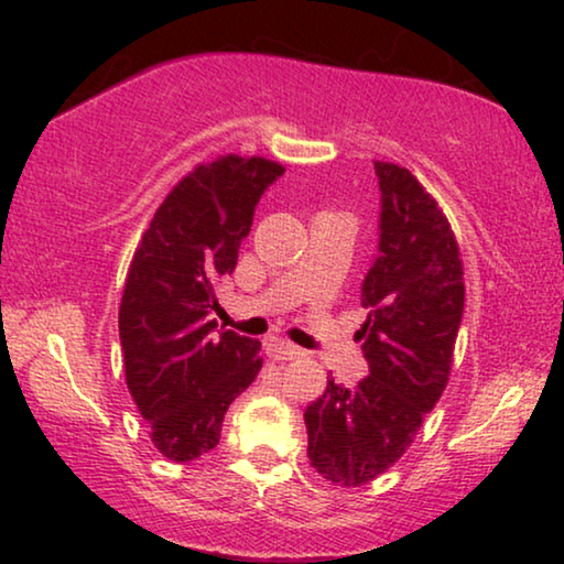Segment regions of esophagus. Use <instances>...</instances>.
<instances>
[{
    "instance_id": "obj_1",
    "label": "esophagus",
    "mask_w": 564,
    "mask_h": 564,
    "mask_svg": "<svg viewBox=\"0 0 564 564\" xmlns=\"http://www.w3.org/2000/svg\"><path fill=\"white\" fill-rule=\"evenodd\" d=\"M265 352H269V358L273 360H293L303 356V350L299 346H293V343L281 340V338H271L265 343Z\"/></svg>"
}]
</instances>
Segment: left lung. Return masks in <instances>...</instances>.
Returning a JSON list of instances; mask_svg holds the SVG:
<instances>
[{
	"label": "left lung",
	"mask_w": 564,
	"mask_h": 564,
	"mask_svg": "<svg viewBox=\"0 0 564 564\" xmlns=\"http://www.w3.org/2000/svg\"><path fill=\"white\" fill-rule=\"evenodd\" d=\"M378 253L360 283L368 318L358 330L368 376L356 388L328 380L305 408L311 465L358 488L413 443L451 376L463 321V261L451 224L408 169L376 161Z\"/></svg>",
	"instance_id": "8db88e82"
}]
</instances>
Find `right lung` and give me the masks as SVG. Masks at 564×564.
<instances>
[{
    "mask_svg": "<svg viewBox=\"0 0 564 564\" xmlns=\"http://www.w3.org/2000/svg\"><path fill=\"white\" fill-rule=\"evenodd\" d=\"M283 166L221 156L181 178L133 253L119 308L127 386L169 460L214 451L228 405L263 366L261 343L212 321L216 283Z\"/></svg>",
    "mask_w": 564,
    "mask_h": 564,
    "instance_id": "add662e5",
    "label": "right lung"
}]
</instances>
